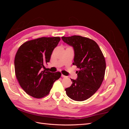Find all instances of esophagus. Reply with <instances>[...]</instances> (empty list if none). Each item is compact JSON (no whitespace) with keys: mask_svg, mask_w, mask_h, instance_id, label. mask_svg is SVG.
<instances>
[{"mask_svg":"<svg viewBox=\"0 0 129 129\" xmlns=\"http://www.w3.org/2000/svg\"><path fill=\"white\" fill-rule=\"evenodd\" d=\"M61 76H62V77H64V78H66V77H67V76H65V75H63V74H62V75H61Z\"/></svg>","mask_w":129,"mask_h":129,"instance_id":"34e87169","label":"esophagus"}]
</instances>
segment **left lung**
Instances as JSON below:
<instances>
[{
	"mask_svg": "<svg viewBox=\"0 0 129 129\" xmlns=\"http://www.w3.org/2000/svg\"><path fill=\"white\" fill-rule=\"evenodd\" d=\"M62 39L73 47V64L80 69L77 79H71L72 85L65 89L66 93L74 101H85L94 94L103 82L106 69L104 56L99 45L90 39L73 36L62 37Z\"/></svg>",
	"mask_w": 129,
	"mask_h": 129,
	"instance_id": "1",
	"label": "left lung"
}]
</instances>
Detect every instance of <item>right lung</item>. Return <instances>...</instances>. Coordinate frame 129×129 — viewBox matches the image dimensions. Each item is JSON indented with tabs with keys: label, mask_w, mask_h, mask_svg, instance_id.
<instances>
[{
	"label": "right lung",
	"mask_w": 129,
	"mask_h": 129,
	"mask_svg": "<svg viewBox=\"0 0 129 129\" xmlns=\"http://www.w3.org/2000/svg\"><path fill=\"white\" fill-rule=\"evenodd\" d=\"M60 41L59 37L27 41L20 46L15 54V76L23 90L34 98L48 95L54 82L61 76L59 72L51 73L43 70Z\"/></svg>",
	"instance_id": "obj_1"
}]
</instances>
